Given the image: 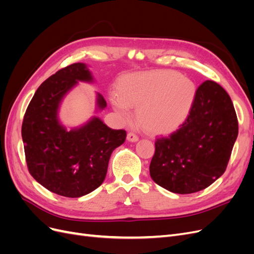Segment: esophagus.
Instances as JSON below:
<instances>
[{"label":"esophagus","instance_id":"obj_1","mask_svg":"<svg viewBox=\"0 0 254 254\" xmlns=\"http://www.w3.org/2000/svg\"><path fill=\"white\" fill-rule=\"evenodd\" d=\"M127 140L129 141V142H136L137 140H139V136H137L135 133H133V132H129L128 134H127Z\"/></svg>","mask_w":254,"mask_h":254}]
</instances>
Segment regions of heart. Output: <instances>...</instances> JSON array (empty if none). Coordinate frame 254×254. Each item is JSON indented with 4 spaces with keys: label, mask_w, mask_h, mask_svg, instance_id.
Masks as SVG:
<instances>
[{
    "label": "heart",
    "mask_w": 254,
    "mask_h": 254,
    "mask_svg": "<svg viewBox=\"0 0 254 254\" xmlns=\"http://www.w3.org/2000/svg\"><path fill=\"white\" fill-rule=\"evenodd\" d=\"M196 92L195 82L177 72L132 73L120 79L111 104L125 119L131 117V107L136 108L137 122L146 131L168 133L186 122Z\"/></svg>",
    "instance_id": "1"
}]
</instances>
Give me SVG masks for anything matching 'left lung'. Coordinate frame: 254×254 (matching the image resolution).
<instances>
[{"label": "left lung", "instance_id": "1", "mask_svg": "<svg viewBox=\"0 0 254 254\" xmlns=\"http://www.w3.org/2000/svg\"><path fill=\"white\" fill-rule=\"evenodd\" d=\"M237 134L229 94L217 82H202L186 122L177 131L157 139L151 179L176 194L204 190L225 173Z\"/></svg>", "mask_w": 254, "mask_h": 254}]
</instances>
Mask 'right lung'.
Here are the masks:
<instances>
[{"label": "right lung", "mask_w": 254, "mask_h": 254, "mask_svg": "<svg viewBox=\"0 0 254 254\" xmlns=\"http://www.w3.org/2000/svg\"><path fill=\"white\" fill-rule=\"evenodd\" d=\"M78 81H94L84 64H73L52 75L37 89L22 124L30 175L52 193L70 198L87 195L101 186L112 151L127 135L125 130L111 129L97 117L71 130L61 124V102ZM96 107L99 111L107 107L101 93L96 94Z\"/></svg>", "instance_id": "1"}]
</instances>
